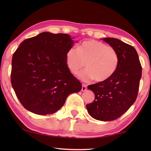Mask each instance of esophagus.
<instances>
[{"instance_id": "obj_1", "label": "esophagus", "mask_w": 151, "mask_h": 151, "mask_svg": "<svg viewBox=\"0 0 151 151\" xmlns=\"http://www.w3.org/2000/svg\"><path fill=\"white\" fill-rule=\"evenodd\" d=\"M86 90H87V86H86L85 84H82V91H86Z\"/></svg>"}]
</instances>
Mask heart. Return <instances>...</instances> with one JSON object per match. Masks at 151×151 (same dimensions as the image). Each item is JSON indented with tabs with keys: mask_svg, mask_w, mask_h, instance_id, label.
Masks as SVG:
<instances>
[{
	"mask_svg": "<svg viewBox=\"0 0 151 151\" xmlns=\"http://www.w3.org/2000/svg\"><path fill=\"white\" fill-rule=\"evenodd\" d=\"M67 68L76 74L85 66L86 69L78 74V77L84 82L94 79L102 82L110 78L119 63V56L114 47L96 40L84 41L78 47H70L65 54Z\"/></svg>",
	"mask_w": 151,
	"mask_h": 151,
	"instance_id": "1",
	"label": "heart"
}]
</instances>
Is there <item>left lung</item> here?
<instances>
[{
  "instance_id": "1",
  "label": "left lung",
  "mask_w": 151,
  "mask_h": 151,
  "mask_svg": "<svg viewBox=\"0 0 151 151\" xmlns=\"http://www.w3.org/2000/svg\"><path fill=\"white\" fill-rule=\"evenodd\" d=\"M117 51L119 63L116 71L108 81L89 85L95 94L92 103L86 105L89 114L95 119L110 121L124 114L137 96L142 68L136 49L113 37L101 38Z\"/></svg>"
}]
</instances>
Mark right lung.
Segmentation results:
<instances>
[{
    "label": "right lung",
    "instance_id": "obj_1",
    "mask_svg": "<svg viewBox=\"0 0 151 151\" xmlns=\"http://www.w3.org/2000/svg\"><path fill=\"white\" fill-rule=\"evenodd\" d=\"M74 43L69 34L45 32L19 45L12 58L11 82L27 110L54 114L70 94L81 90V83L66 65V52Z\"/></svg>",
    "mask_w": 151,
    "mask_h": 151
}]
</instances>
